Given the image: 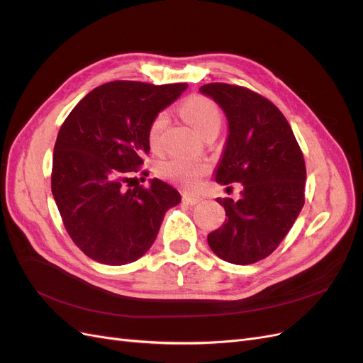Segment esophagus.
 <instances>
[{
  "instance_id": "obj_1",
  "label": "esophagus",
  "mask_w": 363,
  "mask_h": 363,
  "mask_svg": "<svg viewBox=\"0 0 363 363\" xmlns=\"http://www.w3.org/2000/svg\"><path fill=\"white\" fill-rule=\"evenodd\" d=\"M183 201H184L186 204L194 206V204L201 201V196H200V195H194V194H184V195H183Z\"/></svg>"
}]
</instances>
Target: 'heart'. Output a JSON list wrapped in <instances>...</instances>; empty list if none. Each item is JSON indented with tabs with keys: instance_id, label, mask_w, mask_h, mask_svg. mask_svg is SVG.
Instances as JSON below:
<instances>
[{
	"instance_id": "b5f03b06",
	"label": "heart",
	"mask_w": 363,
	"mask_h": 363,
	"mask_svg": "<svg viewBox=\"0 0 363 363\" xmlns=\"http://www.w3.org/2000/svg\"><path fill=\"white\" fill-rule=\"evenodd\" d=\"M182 113L189 124L203 136L211 130H219L223 115L219 107L206 96L192 95L182 104ZM168 125V115L164 112L152 118L148 128V142L151 150L157 151L162 145V135ZM207 172V164L186 159H168L159 164V174L163 179L180 183L184 186H195Z\"/></svg>"
}]
</instances>
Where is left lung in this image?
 <instances>
[{"mask_svg":"<svg viewBox=\"0 0 363 363\" xmlns=\"http://www.w3.org/2000/svg\"><path fill=\"white\" fill-rule=\"evenodd\" d=\"M200 92L223 108L228 123L215 180L242 184L238 201L216 200L227 218L207 242L223 260L250 265L280 245L301 212L303 152L286 118L267 98L225 83L204 84Z\"/></svg>","mask_w":363,"mask_h":363,"instance_id":"obj_1","label":"left lung"}]
</instances>
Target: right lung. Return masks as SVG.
I'll use <instances>...</instances> for the list:
<instances>
[{
  "instance_id": "1",
  "label": "right lung",
  "mask_w": 363,
  "mask_h": 363,
  "mask_svg": "<svg viewBox=\"0 0 363 363\" xmlns=\"http://www.w3.org/2000/svg\"><path fill=\"white\" fill-rule=\"evenodd\" d=\"M188 84L111 82L95 87L62 124L51 191L68 235L87 257L125 265L155 242L163 216L182 201L159 179L130 188L150 152L152 118ZM144 171L142 174H145Z\"/></svg>"
}]
</instances>
